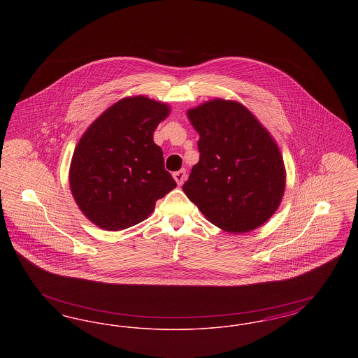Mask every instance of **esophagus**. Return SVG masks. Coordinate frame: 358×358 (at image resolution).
I'll list each match as a JSON object with an SVG mask.
<instances>
[{
    "instance_id": "1",
    "label": "esophagus",
    "mask_w": 358,
    "mask_h": 358,
    "mask_svg": "<svg viewBox=\"0 0 358 358\" xmlns=\"http://www.w3.org/2000/svg\"><path fill=\"white\" fill-rule=\"evenodd\" d=\"M173 177H174L176 182L181 187V185L184 184V181L187 180V171H185V169H181V171H176V173L173 174Z\"/></svg>"
}]
</instances>
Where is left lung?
Instances as JSON below:
<instances>
[{"instance_id":"left-lung-1","label":"left lung","mask_w":358,"mask_h":358,"mask_svg":"<svg viewBox=\"0 0 358 358\" xmlns=\"http://www.w3.org/2000/svg\"><path fill=\"white\" fill-rule=\"evenodd\" d=\"M199 133L200 161L182 190L208 222L245 234L267 222L282 201L286 169L271 134L241 103L213 99L187 110Z\"/></svg>"}]
</instances>
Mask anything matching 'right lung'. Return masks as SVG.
Instances as JSON below:
<instances>
[{"label":"right lung","mask_w":358,"mask_h":358,"mask_svg":"<svg viewBox=\"0 0 358 358\" xmlns=\"http://www.w3.org/2000/svg\"><path fill=\"white\" fill-rule=\"evenodd\" d=\"M169 113L165 103L129 96L85 130L72 155L69 187L90 222L106 231L130 228L146 220L155 201L177 187L153 141Z\"/></svg>","instance_id":"add662e5"}]
</instances>
